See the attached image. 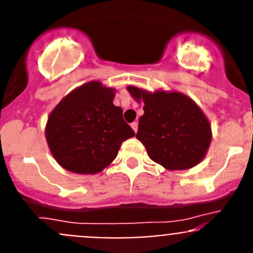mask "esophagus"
I'll use <instances>...</instances> for the list:
<instances>
[{
	"mask_svg": "<svg viewBox=\"0 0 253 253\" xmlns=\"http://www.w3.org/2000/svg\"><path fill=\"white\" fill-rule=\"evenodd\" d=\"M131 127H132V128H133L134 132H137V129H138V122H136V121L132 122Z\"/></svg>",
	"mask_w": 253,
	"mask_h": 253,
	"instance_id": "34e87169",
	"label": "esophagus"
}]
</instances>
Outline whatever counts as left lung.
Returning <instances> with one entry per match:
<instances>
[{"mask_svg": "<svg viewBox=\"0 0 253 253\" xmlns=\"http://www.w3.org/2000/svg\"><path fill=\"white\" fill-rule=\"evenodd\" d=\"M127 90L144 103L136 138L150 159L169 170H185L205 158L211 139V125L192 99L177 91L148 93L136 86Z\"/></svg>", "mask_w": 253, "mask_h": 253, "instance_id": "1", "label": "left lung"}]
</instances>
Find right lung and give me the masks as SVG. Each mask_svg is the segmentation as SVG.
Wrapping results in <instances>:
<instances>
[{"mask_svg": "<svg viewBox=\"0 0 253 253\" xmlns=\"http://www.w3.org/2000/svg\"><path fill=\"white\" fill-rule=\"evenodd\" d=\"M114 89L89 82L71 91L47 119L46 141L56 162L77 174H96L116 158L134 131L112 104Z\"/></svg>", "mask_w": 253, "mask_h": 253, "instance_id": "right-lung-1", "label": "right lung"}]
</instances>
